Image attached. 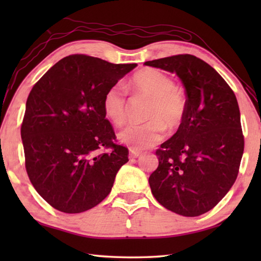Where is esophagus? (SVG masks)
Here are the masks:
<instances>
[{
  "label": "esophagus",
  "mask_w": 261,
  "mask_h": 261,
  "mask_svg": "<svg viewBox=\"0 0 261 261\" xmlns=\"http://www.w3.org/2000/svg\"><path fill=\"white\" fill-rule=\"evenodd\" d=\"M140 154H141V151H139V150H134V149L130 148V157L137 158V157H139Z\"/></svg>",
  "instance_id": "obj_1"
}]
</instances>
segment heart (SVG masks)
I'll use <instances>...</instances> for the list:
<instances>
[{
	"mask_svg": "<svg viewBox=\"0 0 261 261\" xmlns=\"http://www.w3.org/2000/svg\"><path fill=\"white\" fill-rule=\"evenodd\" d=\"M129 88L136 95L150 97L143 123L126 126L119 135L120 140L134 150L148 149L163 139L165 129L173 131L179 126L186 111L184 93L171 77L156 68H145L132 76ZM103 111L113 124L123 125L129 115V102L123 86L110 87L103 97Z\"/></svg>",
	"mask_w": 261,
	"mask_h": 261,
	"instance_id": "b5f03b06",
	"label": "heart"
}]
</instances>
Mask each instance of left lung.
Returning a JSON list of instances; mask_svg holds the SVG:
<instances>
[{
	"label": "left lung",
	"instance_id": "8db88e82",
	"mask_svg": "<svg viewBox=\"0 0 261 261\" xmlns=\"http://www.w3.org/2000/svg\"><path fill=\"white\" fill-rule=\"evenodd\" d=\"M178 75L186 92V111L176 134L156 154L149 177L154 198L182 216L212 210L234 184L245 149L240 111L223 77L193 55L146 62Z\"/></svg>",
	"mask_w": 261,
	"mask_h": 261
}]
</instances>
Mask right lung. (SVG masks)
<instances>
[{"mask_svg":"<svg viewBox=\"0 0 261 261\" xmlns=\"http://www.w3.org/2000/svg\"><path fill=\"white\" fill-rule=\"evenodd\" d=\"M136 66L70 55L33 85L21 124L25 170L54 208L81 213L96 206L129 162L105 118L103 97Z\"/></svg>","mask_w":261,"mask_h":261,"instance_id":"1","label":"right lung"}]
</instances>
